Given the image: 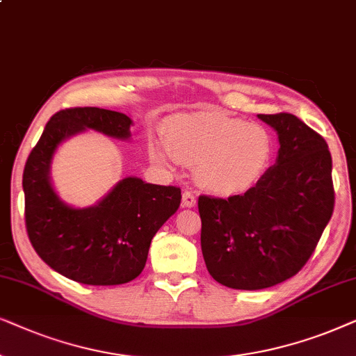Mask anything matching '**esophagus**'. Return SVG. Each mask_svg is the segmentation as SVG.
Masks as SVG:
<instances>
[{
    "instance_id": "esophagus-1",
    "label": "esophagus",
    "mask_w": 356,
    "mask_h": 356,
    "mask_svg": "<svg viewBox=\"0 0 356 356\" xmlns=\"http://www.w3.org/2000/svg\"><path fill=\"white\" fill-rule=\"evenodd\" d=\"M182 205L186 208H193L197 205V197L192 192L186 191L182 193Z\"/></svg>"
}]
</instances>
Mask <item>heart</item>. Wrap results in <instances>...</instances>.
I'll return each instance as SVG.
<instances>
[{
  "instance_id": "obj_1",
  "label": "heart",
  "mask_w": 356,
  "mask_h": 356,
  "mask_svg": "<svg viewBox=\"0 0 356 356\" xmlns=\"http://www.w3.org/2000/svg\"><path fill=\"white\" fill-rule=\"evenodd\" d=\"M165 147L151 145L158 163L174 159L195 168V181L216 195L243 193L262 177L272 158V138L264 127L220 112L175 117L168 123Z\"/></svg>"
}]
</instances>
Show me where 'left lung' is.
<instances>
[{
	"mask_svg": "<svg viewBox=\"0 0 356 356\" xmlns=\"http://www.w3.org/2000/svg\"><path fill=\"white\" fill-rule=\"evenodd\" d=\"M277 131V161L243 195L198 198L202 254L218 283L264 290L305 267L334 211L332 158L291 113H259Z\"/></svg>",
	"mask_w": 356,
	"mask_h": 356,
	"instance_id": "obj_1",
	"label": "left lung"
}]
</instances>
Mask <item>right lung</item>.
Masks as SVG:
<instances>
[{
	"label": "right lung",
	"instance_id": "1",
	"mask_svg": "<svg viewBox=\"0 0 356 356\" xmlns=\"http://www.w3.org/2000/svg\"><path fill=\"white\" fill-rule=\"evenodd\" d=\"M134 120L99 107L56 112L31 151L22 175L26 227L39 257L63 277L84 285H122L143 272L151 239L177 211L181 188L125 177L96 205L76 208L61 200L50 177L63 141L94 130L130 140Z\"/></svg>",
	"mask_w": 356,
	"mask_h": 356
}]
</instances>
